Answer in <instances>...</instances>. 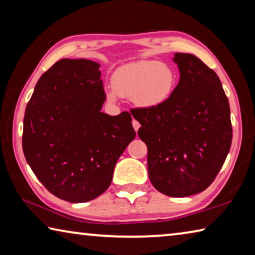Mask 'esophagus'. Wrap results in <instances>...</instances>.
<instances>
[{
    "label": "esophagus",
    "instance_id": "1",
    "mask_svg": "<svg viewBox=\"0 0 255 255\" xmlns=\"http://www.w3.org/2000/svg\"><path fill=\"white\" fill-rule=\"evenodd\" d=\"M132 127H133V129H135V130L137 131L138 129H139V127H140V124L137 122V120H132Z\"/></svg>",
    "mask_w": 255,
    "mask_h": 255
}]
</instances>
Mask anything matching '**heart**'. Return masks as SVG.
I'll return each mask as SVG.
<instances>
[{"instance_id": "1", "label": "heart", "mask_w": 255, "mask_h": 255, "mask_svg": "<svg viewBox=\"0 0 255 255\" xmlns=\"http://www.w3.org/2000/svg\"><path fill=\"white\" fill-rule=\"evenodd\" d=\"M176 84L173 68L156 60H139L116 70L111 79L114 91L108 99L115 101L119 96L143 108H155L169 100Z\"/></svg>"}]
</instances>
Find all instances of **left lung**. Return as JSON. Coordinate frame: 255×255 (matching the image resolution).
<instances>
[{
  "label": "left lung",
  "mask_w": 255,
  "mask_h": 255,
  "mask_svg": "<svg viewBox=\"0 0 255 255\" xmlns=\"http://www.w3.org/2000/svg\"><path fill=\"white\" fill-rule=\"evenodd\" d=\"M180 81L169 100L135 108L138 136L147 146L154 188L170 197H188L213 183L232 144L230 103L217 74L191 54L175 53Z\"/></svg>",
  "instance_id": "left-lung-1"
}]
</instances>
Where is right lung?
Segmentation results:
<instances>
[{
	"label": "right lung",
	"mask_w": 255,
	"mask_h": 255,
	"mask_svg": "<svg viewBox=\"0 0 255 255\" xmlns=\"http://www.w3.org/2000/svg\"><path fill=\"white\" fill-rule=\"evenodd\" d=\"M99 67L89 59L56 62L37 82L23 119V154L34 175L75 204L109 188L116 163L136 136L129 112H101Z\"/></svg>",
	"instance_id": "add662e5"
}]
</instances>
